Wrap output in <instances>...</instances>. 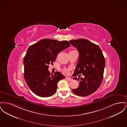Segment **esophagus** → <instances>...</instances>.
Instances as JSON below:
<instances>
[{
  "instance_id": "34e87169",
  "label": "esophagus",
  "mask_w": 127,
  "mask_h": 127,
  "mask_svg": "<svg viewBox=\"0 0 127 127\" xmlns=\"http://www.w3.org/2000/svg\"><path fill=\"white\" fill-rule=\"evenodd\" d=\"M65 79H66V80H68V81H71V80H72L71 78H67V77H66V78H65Z\"/></svg>"
}]
</instances>
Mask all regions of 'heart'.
Instances as JSON below:
<instances>
[{"instance_id": "1", "label": "heart", "mask_w": 127, "mask_h": 127, "mask_svg": "<svg viewBox=\"0 0 127 127\" xmlns=\"http://www.w3.org/2000/svg\"><path fill=\"white\" fill-rule=\"evenodd\" d=\"M69 70H70L69 68H66V67H64L62 69V72L65 75H68Z\"/></svg>"}]
</instances>
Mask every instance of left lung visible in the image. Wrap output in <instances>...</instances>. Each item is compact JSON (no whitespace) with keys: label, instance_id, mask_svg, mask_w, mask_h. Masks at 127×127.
<instances>
[{"label":"left lung","instance_id":"8db88e82","mask_svg":"<svg viewBox=\"0 0 127 127\" xmlns=\"http://www.w3.org/2000/svg\"><path fill=\"white\" fill-rule=\"evenodd\" d=\"M72 46L78 49L79 59L76 66L73 79L79 80L77 89L72 90L74 94L79 96H87L95 92L102 81L105 61L101 49L98 45L86 39L69 40ZM82 73L84 79L75 77Z\"/></svg>","mask_w":127,"mask_h":127}]
</instances>
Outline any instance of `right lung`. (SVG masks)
Masks as SVG:
<instances>
[{
  "instance_id": "obj_1",
  "label": "right lung",
  "mask_w": 127,
  "mask_h": 127,
  "mask_svg": "<svg viewBox=\"0 0 127 127\" xmlns=\"http://www.w3.org/2000/svg\"><path fill=\"white\" fill-rule=\"evenodd\" d=\"M70 46L66 40L43 39L28 49L23 61L25 80L34 94L48 97L56 92L58 82L65 78L58 71L51 75L48 65H53L58 54Z\"/></svg>"
}]
</instances>
